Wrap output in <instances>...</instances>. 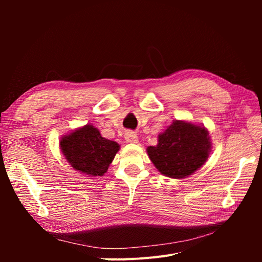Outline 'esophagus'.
I'll list each match as a JSON object with an SVG mask.
<instances>
[{"label":"esophagus","instance_id":"34e87169","mask_svg":"<svg viewBox=\"0 0 262 262\" xmlns=\"http://www.w3.org/2000/svg\"><path fill=\"white\" fill-rule=\"evenodd\" d=\"M124 138H125V141L128 142V143H138V141H139V138H138L137 134L132 132V131L125 132Z\"/></svg>","mask_w":262,"mask_h":262}]
</instances>
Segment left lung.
Segmentation results:
<instances>
[{"instance_id": "1", "label": "left lung", "mask_w": 262, "mask_h": 262, "mask_svg": "<svg viewBox=\"0 0 262 262\" xmlns=\"http://www.w3.org/2000/svg\"><path fill=\"white\" fill-rule=\"evenodd\" d=\"M149 160L164 176L181 179L192 175L211 152L209 131L203 125L173 120L158 134L156 146L146 148Z\"/></svg>"}]
</instances>
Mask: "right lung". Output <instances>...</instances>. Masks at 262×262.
Listing matches in <instances>:
<instances>
[{"mask_svg":"<svg viewBox=\"0 0 262 262\" xmlns=\"http://www.w3.org/2000/svg\"><path fill=\"white\" fill-rule=\"evenodd\" d=\"M60 147L75 170L95 177L105 175L120 145L102 138L92 124H86L63 137Z\"/></svg>","mask_w":262,"mask_h":262,"instance_id":"obj_1","label":"right lung"}]
</instances>
